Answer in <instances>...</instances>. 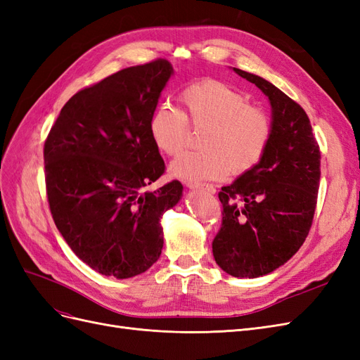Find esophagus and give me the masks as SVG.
Returning <instances> with one entry per match:
<instances>
[{
    "mask_svg": "<svg viewBox=\"0 0 360 360\" xmlns=\"http://www.w3.org/2000/svg\"><path fill=\"white\" fill-rule=\"evenodd\" d=\"M186 186H188L189 189H201V191H204V192H207V193H210V195H213V193L216 192V189L212 186V184H204V183H193V181H188V183H186Z\"/></svg>",
    "mask_w": 360,
    "mask_h": 360,
    "instance_id": "obj_1",
    "label": "esophagus"
}]
</instances>
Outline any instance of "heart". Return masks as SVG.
Segmentation results:
<instances>
[{"mask_svg":"<svg viewBox=\"0 0 360 360\" xmlns=\"http://www.w3.org/2000/svg\"><path fill=\"white\" fill-rule=\"evenodd\" d=\"M184 114L168 105L158 106L150 117L153 144L176 156L189 138V124L205 129L202 151H188L171 163L174 177L186 181L222 180L228 172L243 174L263 158L271 138V122L248 97L221 81L191 84L181 93Z\"/></svg>","mask_w":360,"mask_h":360,"instance_id":"b5f03b06","label":"heart"}]
</instances>
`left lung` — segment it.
Here are the masks:
<instances>
[{
    "label": "left lung",
    "mask_w": 360,
    "mask_h": 360,
    "mask_svg": "<svg viewBox=\"0 0 360 360\" xmlns=\"http://www.w3.org/2000/svg\"><path fill=\"white\" fill-rule=\"evenodd\" d=\"M255 84L271 108V138L257 165L219 192L222 226L216 264L234 278H258L285 264L307 238L320 186V147L303 108L261 76L233 68Z\"/></svg>",
    "instance_id": "8db88e82"
}]
</instances>
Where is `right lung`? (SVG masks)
<instances>
[{
  "label": "right lung",
  "instance_id": "add662e5",
  "mask_svg": "<svg viewBox=\"0 0 360 360\" xmlns=\"http://www.w3.org/2000/svg\"><path fill=\"white\" fill-rule=\"evenodd\" d=\"M172 73L159 58L86 86L63 106L45 141L53 222L76 257L105 276L127 279L153 266L160 217L181 200L177 180L144 191L165 171L148 123Z\"/></svg>",
  "mask_w": 360,
  "mask_h": 360
}]
</instances>
